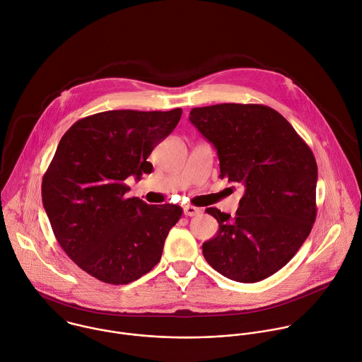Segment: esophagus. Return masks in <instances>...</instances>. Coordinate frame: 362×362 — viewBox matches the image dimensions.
Instances as JSON below:
<instances>
[{
	"label": "esophagus",
	"instance_id": "esophagus-1",
	"mask_svg": "<svg viewBox=\"0 0 362 362\" xmlns=\"http://www.w3.org/2000/svg\"><path fill=\"white\" fill-rule=\"evenodd\" d=\"M202 211L197 206H192V205H185L184 206V215L185 216H195V215H199Z\"/></svg>",
	"mask_w": 362,
	"mask_h": 362
}]
</instances>
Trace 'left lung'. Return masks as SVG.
I'll list each match as a JSON object with an SVG mask.
<instances>
[{
    "mask_svg": "<svg viewBox=\"0 0 362 362\" xmlns=\"http://www.w3.org/2000/svg\"><path fill=\"white\" fill-rule=\"evenodd\" d=\"M189 122L216 148L219 177L245 188L235 218L206 209L219 229L204 242V257L230 280L260 281L287 264L311 232L313 151L280 113L263 105L194 107Z\"/></svg>",
    "mask_w": 362,
    "mask_h": 362,
    "instance_id": "8db88e82",
    "label": "left lung"
}]
</instances>
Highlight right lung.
I'll use <instances>...</instances> for the list:
<instances>
[{
  "label": "right lung",
  "instance_id": "obj_1",
  "mask_svg": "<svg viewBox=\"0 0 362 362\" xmlns=\"http://www.w3.org/2000/svg\"><path fill=\"white\" fill-rule=\"evenodd\" d=\"M181 115L109 110L78 120L61 139L42 180L44 208L62 249L98 280L127 284L160 262L182 208L127 198L124 181L151 173L148 156Z\"/></svg>",
  "mask_w": 362,
  "mask_h": 362
}]
</instances>
